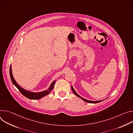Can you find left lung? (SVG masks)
<instances>
[{"mask_svg":"<svg viewBox=\"0 0 133 133\" xmlns=\"http://www.w3.org/2000/svg\"><path fill=\"white\" fill-rule=\"evenodd\" d=\"M71 89H72V91L73 92V93H74L77 96H78V97H79L80 98H81V99H82L83 101H84L85 102H89V103H94V104H95V103H98V102H101V101H102V100H100V101H90V100H87V99H84V98H83L82 97H81V96H80L78 94H77V93L75 91V90H74V89H73V87L71 86Z\"/></svg>","mask_w":133,"mask_h":133,"instance_id":"left-lung-1","label":"left lung"}]
</instances>
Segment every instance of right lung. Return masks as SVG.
Wrapping results in <instances>:
<instances>
[{
    "instance_id": "right-lung-1",
    "label": "right lung",
    "mask_w": 133,
    "mask_h": 133,
    "mask_svg": "<svg viewBox=\"0 0 133 133\" xmlns=\"http://www.w3.org/2000/svg\"><path fill=\"white\" fill-rule=\"evenodd\" d=\"M9 73H10V77L11 80V81L12 82V83L15 85L17 89L19 90V91L21 92V94L24 96L25 97H26V98L30 99H34V100H37V99H39L45 96L46 95H48V94H49L51 91L52 90V89H53L54 88V85L55 82V80L54 81L52 84H51L50 87H49V88L48 89V90H45L42 92H30L27 91L25 89H24L23 88H22L21 87H20L16 82V81L15 80V79H14V77L12 76V71H11V66L10 65V69H9Z\"/></svg>"
}]
</instances>
